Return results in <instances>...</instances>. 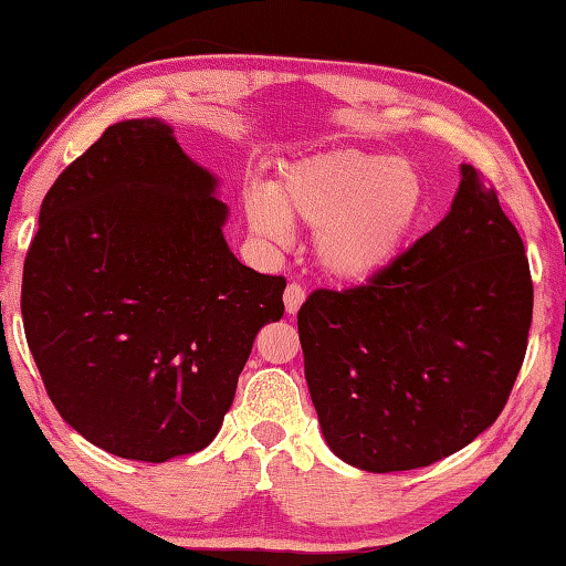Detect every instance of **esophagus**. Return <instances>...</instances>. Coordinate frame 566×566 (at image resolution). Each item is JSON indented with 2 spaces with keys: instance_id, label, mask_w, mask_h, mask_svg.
I'll return each mask as SVG.
<instances>
[{
  "instance_id": "esophagus-1",
  "label": "esophagus",
  "mask_w": 566,
  "mask_h": 566,
  "mask_svg": "<svg viewBox=\"0 0 566 566\" xmlns=\"http://www.w3.org/2000/svg\"><path fill=\"white\" fill-rule=\"evenodd\" d=\"M304 297H307V294H304V290H302L300 284L292 282L290 286H286V292H284V310H286V315H297Z\"/></svg>"
}]
</instances>
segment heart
Returning a JSON list of instances; mask_svg holds the SVG:
<instances>
[{"label":"heart","instance_id":"obj_1","mask_svg":"<svg viewBox=\"0 0 566 566\" xmlns=\"http://www.w3.org/2000/svg\"><path fill=\"white\" fill-rule=\"evenodd\" d=\"M244 211L251 231L274 244L290 241V221L312 229L322 272L363 282L408 244L423 213V184L400 158L332 148L286 166L276 191L249 188Z\"/></svg>","mask_w":566,"mask_h":566}]
</instances>
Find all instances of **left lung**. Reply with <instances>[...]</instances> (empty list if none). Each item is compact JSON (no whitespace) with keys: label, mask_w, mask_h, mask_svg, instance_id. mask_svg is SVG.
<instances>
[{"label":"left lung","mask_w":566,"mask_h":566,"mask_svg":"<svg viewBox=\"0 0 566 566\" xmlns=\"http://www.w3.org/2000/svg\"><path fill=\"white\" fill-rule=\"evenodd\" d=\"M534 286L496 191L461 164L446 219L355 290L300 307L304 378L337 459L423 469L493 426L522 370Z\"/></svg>","instance_id":"8db88e82"}]
</instances>
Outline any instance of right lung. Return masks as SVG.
Listing matches in <instances>:
<instances>
[{"label": "right lung", "mask_w": 566, "mask_h": 566, "mask_svg": "<svg viewBox=\"0 0 566 566\" xmlns=\"http://www.w3.org/2000/svg\"><path fill=\"white\" fill-rule=\"evenodd\" d=\"M219 178L160 118L107 128L44 196L22 276L30 353L65 423L164 463L217 438L284 276L223 239Z\"/></svg>", "instance_id": "obj_1"}]
</instances>
